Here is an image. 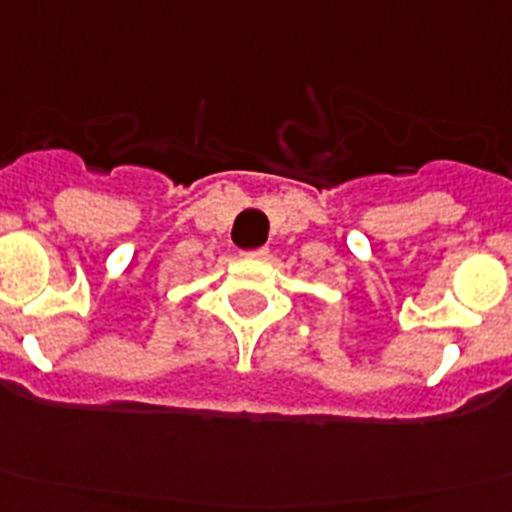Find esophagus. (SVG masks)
Instances as JSON below:
<instances>
[{
    "label": "esophagus",
    "instance_id": "obj_1",
    "mask_svg": "<svg viewBox=\"0 0 512 512\" xmlns=\"http://www.w3.org/2000/svg\"><path fill=\"white\" fill-rule=\"evenodd\" d=\"M266 248H253V251H243V259H264Z\"/></svg>",
    "mask_w": 512,
    "mask_h": 512
}]
</instances>
